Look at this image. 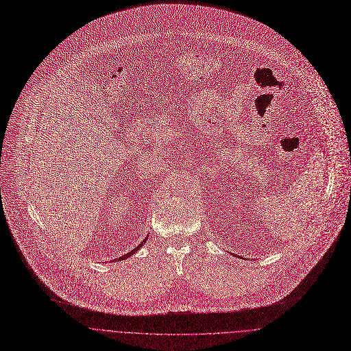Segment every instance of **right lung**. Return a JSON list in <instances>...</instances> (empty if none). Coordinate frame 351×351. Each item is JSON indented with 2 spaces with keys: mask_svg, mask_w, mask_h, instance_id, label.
<instances>
[{
  "mask_svg": "<svg viewBox=\"0 0 351 351\" xmlns=\"http://www.w3.org/2000/svg\"><path fill=\"white\" fill-rule=\"evenodd\" d=\"M147 239H148V235H147V238H145V239H144L141 243H139V245H138L135 249H132V250H131V252H128L127 254H123V256H121V257H119V258H114V261H119V260H124V258H128L130 256H132L134 253H136L139 249H141V246H143V245L147 242Z\"/></svg>",
  "mask_w": 351,
  "mask_h": 351,
  "instance_id": "right-lung-1",
  "label": "right lung"
}]
</instances>
